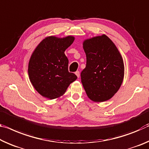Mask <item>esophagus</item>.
I'll return each instance as SVG.
<instances>
[{"label":"esophagus","mask_w":149,"mask_h":149,"mask_svg":"<svg viewBox=\"0 0 149 149\" xmlns=\"http://www.w3.org/2000/svg\"><path fill=\"white\" fill-rule=\"evenodd\" d=\"M75 75H77V77H79V75H80V73H79V71H77V72H75Z\"/></svg>","instance_id":"1"}]
</instances>
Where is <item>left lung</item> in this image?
<instances>
[{
	"instance_id": "left-lung-1",
	"label": "left lung",
	"mask_w": 149,
	"mask_h": 149,
	"mask_svg": "<svg viewBox=\"0 0 149 149\" xmlns=\"http://www.w3.org/2000/svg\"><path fill=\"white\" fill-rule=\"evenodd\" d=\"M86 67L81 72V83L92 101L102 102L119 90L124 77L122 57L114 43L106 36L84 42Z\"/></svg>"
}]
</instances>
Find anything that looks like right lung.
I'll return each instance as SVG.
<instances>
[{
    "instance_id": "1",
    "label": "right lung",
    "mask_w": 149,
    "mask_h": 149,
    "mask_svg": "<svg viewBox=\"0 0 149 149\" xmlns=\"http://www.w3.org/2000/svg\"><path fill=\"white\" fill-rule=\"evenodd\" d=\"M74 40L73 36H49L44 39L33 52L28 75L33 86L43 97L51 100L59 97L77 78L68 71L69 61L64 54Z\"/></svg>"
}]
</instances>
